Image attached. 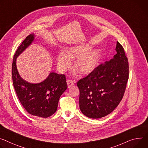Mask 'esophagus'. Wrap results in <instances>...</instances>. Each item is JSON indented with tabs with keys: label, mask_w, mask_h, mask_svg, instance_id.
Listing matches in <instances>:
<instances>
[{
	"label": "esophagus",
	"mask_w": 148,
	"mask_h": 148,
	"mask_svg": "<svg viewBox=\"0 0 148 148\" xmlns=\"http://www.w3.org/2000/svg\"><path fill=\"white\" fill-rule=\"evenodd\" d=\"M66 83H67V85H68L69 88H70L74 85V83L72 79H67Z\"/></svg>",
	"instance_id": "obj_1"
}]
</instances>
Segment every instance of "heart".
I'll list each match as a JSON object with an SVG mask.
<instances>
[{"instance_id": "1", "label": "heart", "mask_w": 148, "mask_h": 148, "mask_svg": "<svg viewBox=\"0 0 148 148\" xmlns=\"http://www.w3.org/2000/svg\"><path fill=\"white\" fill-rule=\"evenodd\" d=\"M88 45L80 46L66 50V53L62 51L57 59V66L59 71L63 73L71 64V58H77L75 65L82 74H90L95 70L100 59L99 51L91 50Z\"/></svg>"}]
</instances>
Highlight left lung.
Segmentation results:
<instances>
[{
	"label": "left lung",
	"instance_id": "8db88e82",
	"mask_svg": "<svg viewBox=\"0 0 148 148\" xmlns=\"http://www.w3.org/2000/svg\"><path fill=\"white\" fill-rule=\"evenodd\" d=\"M113 58L97 66L77 82L79 109L87 117L99 119L112 113L122 100L129 79V63L118 41Z\"/></svg>",
	"mask_w": 148,
	"mask_h": 148
}]
</instances>
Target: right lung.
<instances>
[{
    "mask_svg": "<svg viewBox=\"0 0 148 148\" xmlns=\"http://www.w3.org/2000/svg\"><path fill=\"white\" fill-rule=\"evenodd\" d=\"M34 37V34L26 37L13 56L12 80L18 97L24 109L31 115L47 118L56 112L60 97L67 88V84L64 74L53 72L50 73L44 81L37 84L29 83L21 77L16 67V58L32 44Z\"/></svg>",
    "mask_w": 148,
    "mask_h": 148,
    "instance_id": "1",
    "label": "right lung"
}]
</instances>
